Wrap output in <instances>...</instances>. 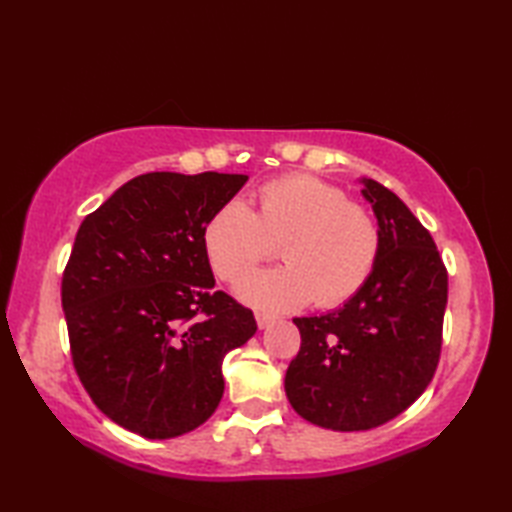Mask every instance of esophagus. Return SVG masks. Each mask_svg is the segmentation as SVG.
Masks as SVG:
<instances>
[{"instance_id":"obj_1","label":"esophagus","mask_w":512,"mask_h":512,"mask_svg":"<svg viewBox=\"0 0 512 512\" xmlns=\"http://www.w3.org/2000/svg\"><path fill=\"white\" fill-rule=\"evenodd\" d=\"M255 319H257L259 330H266V328H270V325L275 323V317H270V314H264V312H257Z\"/></svg>"}]
</instances>
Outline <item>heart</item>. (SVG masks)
<instances>
[{
  "label": "heart",
  "instance_id": "b5f03b06",
  "mask_svg": "<svg viewBox=\"0 0 512 512\" xmlns=\"http://www.w3.org/2000/svg\"><path fill=\"white\" fill-rule=\"evenodd\" d=\"M204 253L213 273L237 281L281 243L287 266L260 271L237 284L248 306L268 312L341 306L372 277L383 235L372 211L314 176H288L259 189V211L231 198L204 226Z\"/></svg>",
  "mask_w": 512,
  "mask_h": 512
}]
</instances>
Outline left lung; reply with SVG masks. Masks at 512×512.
Segmentation results:
<instances>
[{
    "mask_svg": "<svg viewBox=\"0 0 512 512\" xmlns=\"http://www.w3.org/2000/svg\"><path fill=\"white\" fill-rule=\"evenodd\" d=\"M361 184L383 235L378 264L341 308L292 319L301 347L284 380L292 409L332 431L380 427L427 389L440 361L449 292L427 228L383 184Z\"/></svg>",
    "mask_w": 512,
    "mask_h": 512,
    "instance_id": "obj_1",
    "label": "left lung"
}]
</instances>
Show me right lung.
Wrapping results in <instances>:
<instances>
[{"mask_svg": "<svg viewBox=\"0 0 512 512\" xmlns=\"http://www.w3.org/2000/svg\"><path fill=\"white\" fill-rule=\"evenodd\" d=\"M242 173L154 171L85 217L61 281L74 369L107 418L149 440L213 416L224 356L257 332L222 290L204 226L244 187Z\"/></svg>", "mask_w": 512, "mask_h": 512, "instance_id": "add662e5", "label": "right lung"}]
</instances>
